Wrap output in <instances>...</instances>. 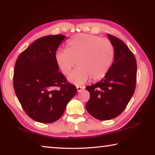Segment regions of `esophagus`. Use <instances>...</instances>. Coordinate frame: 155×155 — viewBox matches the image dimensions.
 <instances>
[{
	"mask_svg": "<svg viewBox=\"0 0 155 155\" xmlns=\"http://www.w3.org/2000/svg\"><path fill=\"white\" fill-rule=\"evenodd\" d=\"M77 89L78 92H80L82 91L83 89H85V87H81V86H77Z\"/></svg>",
	"mask_w": 155,
	"mask_h": 155,
	"instance_id": "obj_1",
	"label": "esophagus"
}]
</instances>
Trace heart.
Returning <instances> with one entry per match:
<instances>
[{
    "label": "heart",
    "mask_w": 155,
    "mask_h": 155,
    "mask_svg": "<svg viewBox=\"0 0 155 155\" xmlns=\"http://www.w3.org/2000/svg\"><path fill=\"white\" fill-rule=\"evenodd\" d=\"M114 55L112 42L108 38L87 34H81L68 42V49H60L55 53L56 64L64 74H68L77 65L78 68L68 76V80L81 85L91 78L100 80L110 68Z\"/></svg>",
    "instance_id": "obj_1"
}]
</instances>
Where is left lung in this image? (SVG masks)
<instances>
[{"instance_id":"8db88e82","label":"left lung","mask_w":155,"mask_h":155,"mask_svg":"<svg viewBox=\"0 0 155 155\" xmlns=\"http://www.w3.org/2000/svg\"><path fill=\"white\" fill-rule=\"evenodd\" d=\"M114 49V61L102 80L86 87L90 98L87 112L98 120H110L121 114L136 89L137 64L124 42L108 34Z\"/></svg>"}]
</instances>
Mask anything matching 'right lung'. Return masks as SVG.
Returning a JSON list of instances; mask_svg holds the SVG:
<instances>
[{
  "label": "right lung",
  "instance_id": "right-lung-1",
  "mask_svg": "<svg viewBox=\"0 0 155 155\" xmlns=\"http://www.w3.org/2000/svg\"><path fill=\"white\" fill-rule=\"evenodd\" d=\"M64 38L61 35L38 38L16 61L13 87L17 97L26 113L39 123L58 120L77 93V87L59 72L55 61V53Z\"/></svg>",
  "mask_w": 155,
  "mask_h": 155
}]
</instances>
